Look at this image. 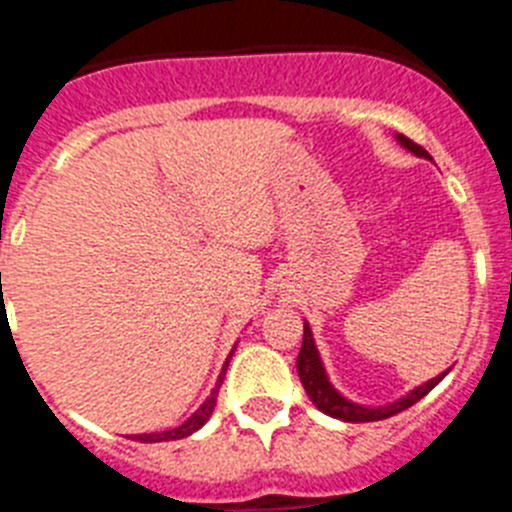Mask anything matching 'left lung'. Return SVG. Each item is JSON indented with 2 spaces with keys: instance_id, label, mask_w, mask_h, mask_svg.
Listing matches in <instances>:
<instances>
[{
  "instance_id": "1",
  "label": "left lung",
  "mask_w": 512,
  "mask_h": 512,
  "mask_svg": "<svg viewBox=\"0 0 512 512\" xmlns=\"http://www.w3.org/2000/svg\"><path fill=\"white\" fill-rule=\"evenodd\" d=\"M402 148H408L413 151L415 156L420 158H431L428 151L418 143H413L410 138L405 135H397ZM297 372H300V382L305 387V392L310 395V400L315 402V408L323 410L325 415L330 418H338V420H346V423H372V420H384V418H392V415L402 413V410H408L410 405H415L418 400H423L428 392L446 377V372L433 377L431 382L420 384L415 387L413 392H408L405 397H400L397 402H390V405H382V408H364V405H356V402L346 400L341 392L330 384L328 374L323 369V361H320L318 348H315V341H312V330L310 325L305 323V336H302V348H300V356H297Z\"/></svg>"
}]
</instances>
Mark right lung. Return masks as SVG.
<instances>
[{
    "instance_id": "1",
    "label": "right lung",
    "mask_w": 512,
    "mask_h": 512,
    "mask_svg": "<svg viewBox=\"0 0 512 512\" xmlns=\"http://www.w3.org/2000/svg\"><path fill=\"white\" fill-rule=\"evenodd\" d=\"M230 356H233V354H230ZM230 356H228V359H230ZM225 372H228V361H225L223 372H220V379H217L215 390L210 392V397H207V400L202 402L200 410H197V413H194L192 418L187 420V423H182V425H179V428H171V431H161V433H143V436H135V438H138V441H143V443H158V441H176V438H187V436H192L194 431H200L202 425L207 423V418H210V415H212V410H215L217 390H220V384H223Z\"/></svg>"
}]
</instances>
